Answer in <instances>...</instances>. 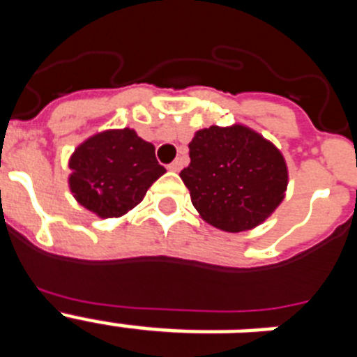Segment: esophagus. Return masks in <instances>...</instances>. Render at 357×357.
<instances>
[{"instance_id": "1", "label": "esophagus", "mask_w": 357, "mask_h": 357, "mask_svg": "<svg viewBox=\"0 0 357 357\" xmlns=\"http://www.w3.org/2000/svg\"><path fill=\"white\" fill-rule=\"evenodd\" d=\"M181 168H182V160L181 159L173 160V162L168 166L169 172H181Z\"/></svg>"}]
</instances>
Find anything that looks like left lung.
Segmentation results:
<instances>
[{
	"instance_id": "8db88e82",
	"label": "left lung",
	"mask_w": 357,
	"mask_h": 357,
	"mask_svg": "<svg viewBox=\"0 0 357 357\" xmlns=\"http://www.w3.org/2000/svg\"><path fill=\"white\" fill-rule=\"evenodd\" d=\"M189 157L181 178L202 220L216 229H255L284 200L289 173L282 151L243 123L195 132Z\"/></svg>"
}]
</instances>
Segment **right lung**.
Here are the masks:
<instances>
[{"mask_svg": "<svg viewBox=\"0 0 357 357\" xmlns=\"http://www.w3.org/2000/svg\"><path fill=\"white\" fill-rule=\"evenodd\" d=\"M68 185L75 200L98 218H121L166 173L155 146L134 128H109L78 144L69 157Z\"/></svg>", "mask_w": 357, "mask_h": 357, "instance_id": "1", "label": "right lung"}]
</instances>
